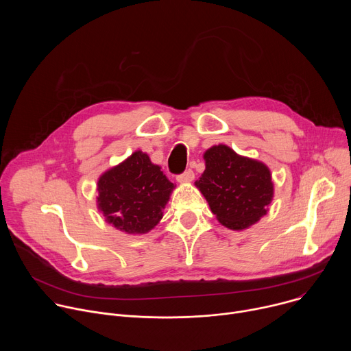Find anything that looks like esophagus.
<instances>
[{
  "label": "esophagus",
  "mask_w": 351,
  "mask_h": 351,
  "mask_svg": "<svg viewBox=\"0 0 351 351\" xmlns=\"http://www.w3.org/2000/svg\"><path fill=\"white\" fill-rule=\"evenodd\" d=\"M176 179H178L179 183H189V182H191L194 179V172L191 169H187L183 173L178 175Z\"/></svg>",
  "instance_id": "1"
}]
</instances>
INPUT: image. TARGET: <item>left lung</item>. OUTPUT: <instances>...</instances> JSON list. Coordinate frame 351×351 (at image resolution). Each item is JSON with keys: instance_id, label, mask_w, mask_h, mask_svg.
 Here are the masks:
<instances>
[{"instance_id": "1", "label": "left lung", "mask_w": 351, "mask_h": 351, "mask_svg": "<svg viewBox=\"0 0 351 351\" xmlns=\"http://www.w3.org/2000/svg\"><path fill=\"white\" fill-rule=\"evenodd\" d=\"M204 160L206 171L195 186L223 226L245 229L267 214L274 184L263 162L240 157L223 144L211 147Z\"/></svg>"}]
</instances>
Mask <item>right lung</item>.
<instances>
[{
    "instance_id": "obj_1",
    "label": "right lung",
    "mask_w": 351,
    "mask_h": 351,
    "mask_svg": "<svg viewBox=\"0 0 351 351\" xmlns=\"http://www.w3.org/2000/svg\"><path fill=\"white\" fill-rule=\"evenodd\" d=\"M175 184L148 156L136 152L98 179V210L126 233H147L162 218Z\"/></svg>"
}]
</instances>
